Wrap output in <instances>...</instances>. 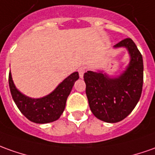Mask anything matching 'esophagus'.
<instances>
[{
    "label": "esophagus",
    "mask_w": 155,
    "mask_h": 155,
    "mask_svg": "<svg viewBox=\"0 0 155 155\" xmlns=\"http://www.w3.org/2000/svg\"><path fill=\"white\" fill-rule=\"evenodd\" d=\"M85 71H86L85 67H80L79 69H78V73H79L80 78H84V73H85Z\"/></svg>",
    "instance_id": "1"
}]
</instances>
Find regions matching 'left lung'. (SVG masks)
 <instances>
[{
	"label": "left lung",
	"instance_id": "obj_1",
	"mask_svg": "<svg viewBox=\"0 0 155 155\" xmlns=\"http://www.w3.org/2000/svg\"><path fill=\"white\" fill-rule=\"evenodd\" d=\"M113 48H125L130 56L128 65L120 75L110 77L100 70L88 71L84 75L92 113L108 123L120 121L133 111L143 83V56L133 39H123Z\"/></svg>",
	"mask_w": 155,
	"mask_h": 155
}]
</instances>
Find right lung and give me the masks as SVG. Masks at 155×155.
<instances>
[{
  "mask_svg": "<svg viewBox=\"0 0 155 155\" xmlns=\"http://www.w3.org/2000/svg\"><path fill=\"white\" fill-rule=\"evenodd\" d=\"M79 78L75 71L61 83L51 94L42 98H30L16 88L12 73H9L10 91L19 110L23 116L35 123L45 124L58 120L63 113L68 95L75 82Z\"/></svg>",
  "mask_w": 155,
  "mask_h": 155,
  "instance_id": "add662e5",
  "label": "right lung"
}]
</instances>
